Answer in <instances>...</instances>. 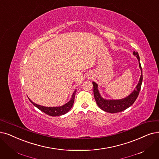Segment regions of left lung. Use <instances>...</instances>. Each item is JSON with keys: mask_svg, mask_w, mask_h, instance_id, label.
<instances>
[{"mask_svg": "<svg viewBox=\"0 0 159 159\" xmlns=\"http://www.w3.org/2000/svg\"><path fill=\"white\" fill-rule=\"evenodd\" d=\"M133 54L139 60V67L141 70V76L139 80V83L136 85L135 89L133 92L129 95L126 98L121 99H104L101 96L99 89H98V84L95 83V82H93L92 84L93 86V94L95 101L98 104V107L104 110L105 112L109 113H117L121 111H123L127 108L130 107L132 105L136 99H137L138 96L139 95V92L141 89V86L142 83V70L140 64V60L139 53L137 52L134 51Z\"/></svg>", "mask_w": 159, "mask_h": 159, "instance_id": "obj_1", "label": "left lung"}]
</instances>
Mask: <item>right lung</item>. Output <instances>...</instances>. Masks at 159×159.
I'll return each mask as SVG.
<instances>
[{"instance_id":"obj_1","label":"right lung","mask_w":159,"mask_h":159,"mask_svg":"<svg viewBox=\"0 0 159 159\" xmlns=\"http://www.w3.org/2000/svg\"><path fill=\"white\" fill-rule=\"evenodd\" d=\"M76 92H77V89H75L74 92L73 93L71 98L70 100V101H68L67 103H66L65 105L61 106V107H44V106H41V105L36 104V103L32 102L29 98V99L34 105V106H35L38 109L41 110V111L43 112L44 113L47 114V115H49L51 116H58L64 115V114H66L67 112L70 111V109L72 108L73 102H74V100H75V96Z\"/></svg>"}]
</instances>
